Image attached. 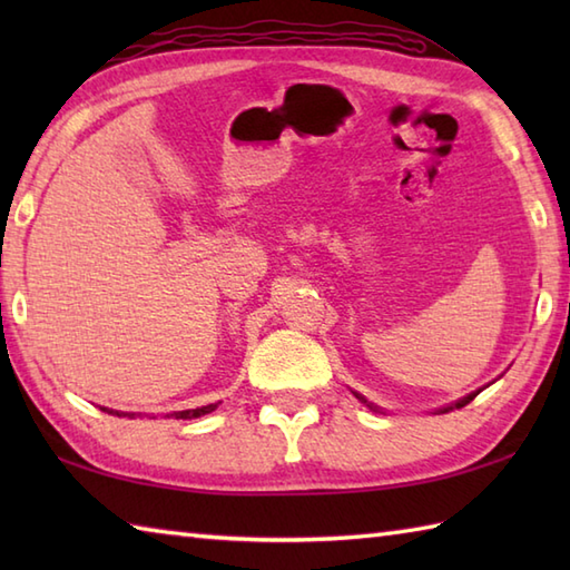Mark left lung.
<instances>
[{"label": "left lung", "instance_id": "8db88e82", "mask_svg": "<svg viewBox=\"0 0 570 570\" xmlns=\"http://www.w3.org/2000/svg\"><path fill=\"white\" fill-rule=\"evenodd\" d=\"M478 394H480V390H478V392H472V394H468V396H463V399H458V402H455L453 406H445V409H441V411H443V414H445V411H453V409H463V406H465V404H470V402H472V399H475ZM355 396L360 399V402H365V404H367V399H365V396H362V394H357V392H355ZM367 406H370V409H374L372 404H367Z\"/></svg>", "mask_w": 570, "mask_h": 570}]
</instances>
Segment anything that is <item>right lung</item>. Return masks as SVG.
<instances>
[{"mask_svg":"<svg viewBox=\"0 0 570 570\" xmlns=\"http://www.w3.org/2000/svg\"><path fill=\"white\" fill-rule=\"evenodd\" d=\"M217 409V404H208V406H200V409H186V411H176V419H198V416H205V414H210V411H215ZM102 411H107V409H102ZM110 414H117V416H122L119 414V411H110Z\"/></svg>","mask_w":570,"mask_h":570,"instance_id":"right-lung-1","label":"right lung"}]
</instances>
